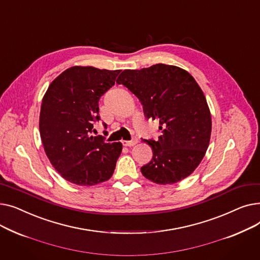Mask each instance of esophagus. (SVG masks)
I'll return each mask as SVG.
<instances>
[{"mask_svg":"<svg viewBox=\"0 0 260 260\" xmlns=\"http://www.w3.org/2000/svg\"><path fill=\"white\" fill-rule=\"evenodd\" d=\"M138 143V138L134 137L131 141H122V144L124 146H134Z\"/></svg>","mask_w":260,"mask_h":260,"instance_id":"obj_1","label":"esophagus"}]
</instances>
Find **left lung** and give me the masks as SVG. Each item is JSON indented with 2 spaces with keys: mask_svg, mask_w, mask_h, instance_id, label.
Masks as SVG:
<instances>
[{
  "mask_svg": "<svg viewBox=\"0 0 260 260\" xmlns=\"http://www.w3.org/2000/svg\"><path fill=\"white\" fill-rule=\"evenodd\" d=\"M117 83L139 99L147 119L160 124L158 140H144L153 158L142 175L163 185L186 178L206 155L212 132L210 108L195 79L178 66L156 64L123 71Z\"/></svg>",
  "mask_w": 260,
  "mask_h": 260,
  "instance_id": "8db88e82",
  "label": "left lung"
}]
</instances>
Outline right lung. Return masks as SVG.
<instances>
[{
  "mask_svg": "<svg viewBox=\"0 0 260 260\" xmlns=\"http://www.w3.org/2000/svg\"><path fill=\"white\" fill-rule=\"evenodd\" d=\"M121 71L92 66L67 68L48 86L41 105L39 127L52 167L67 181L90 186L114 174L122 143L91 135L100 120L99 100Z\"/></svg>",
  "mask_w": 260,
  "mask_h": 260,
  "instance_id": "right-lung-1",
  "label": "right lung"
}]
</instances>
